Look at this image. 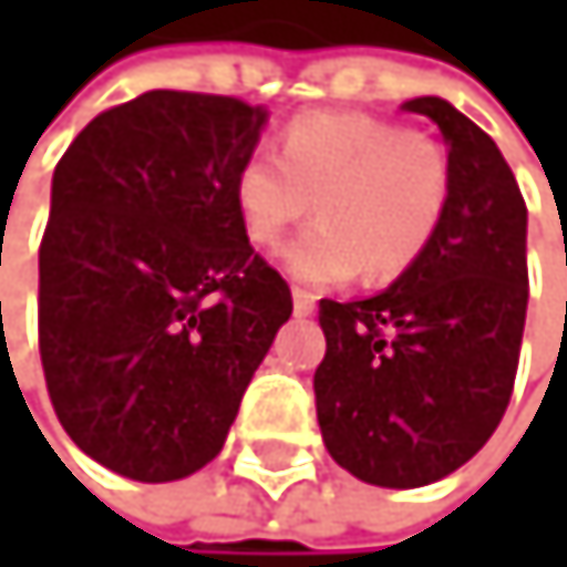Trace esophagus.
<instances>
[{"instance_id": "1", "label": "esophagus", "mask_w": 567, "mask_h": 567, "mask_svg": "<svg viewBox=\"0 0 567 567\" xmlns=\"http://www.w3.org/2000/svg\"><path fill=\"white\" fill-rule=\"evenodd\" d=\"M292 306H296V316H312L316 312V296L306 292V289H296L292 292Z\"/></svg>"}]
</instances>
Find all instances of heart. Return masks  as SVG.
<instances>
[{
  "label": "heart",
  "mask_w": 567,
  "mask_h": 567,
  "mask_svg": "<svg viewBox=\"0 0 567 567\" xmlns=\"http://www.w3.org/2000/svg\"><path fill=\"white\" fill-rule=\"evenodd\" d=\"M449 152L370 115H306L258 148L234 179V204L258 248H275L316 204L319 220L281 251L302 286H343L360 268L391 281L415 265L452 207Z\"/></svg>",
  "instance_id": "b5f03b06"
}]
</instances>
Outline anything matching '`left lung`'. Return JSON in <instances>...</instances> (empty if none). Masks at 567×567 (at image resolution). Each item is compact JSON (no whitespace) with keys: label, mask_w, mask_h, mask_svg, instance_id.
Here are the masks:
<instances>
[{"label":"left lung","mask_w":567,"mask_h":567,"mask_svg":"<svg viewBox=\"0 0 567 567\" xmlns=\"http://www.w3.org/2000/svg\"><path fill=\"white\" fill-rule=\"evenodd\" d=\"M439 125L455 176L432 248L391 289L319 302L316 419L363 483L415 489L486 445L511 404L527 316V207L496 142L442 97L404 101Z\"/></svg>","instance_id":"left-lung-1"}]
</instances>
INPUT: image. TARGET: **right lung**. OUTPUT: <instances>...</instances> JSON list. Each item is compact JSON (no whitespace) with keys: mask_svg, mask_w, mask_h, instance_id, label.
I'll return each instance as SVG.
<instances>
[{"mask_svg":"<svg viewBox=\"0 0 567 567\" xmlns=\"http://www.w3.org/2000/svg\"><path fill=\"white\" fill-rule=\"evenodd\" d=\"M265 107L145 91L53 169L40 241V360L81 452L169 483L224 449L292 292L248 241L234 179Z\"/></svg>","mask_w":567,"mask_h":567,"instance_id":"right-lung-1","label":"right lung"}]
</instances>
